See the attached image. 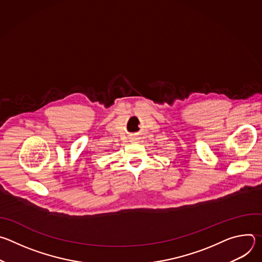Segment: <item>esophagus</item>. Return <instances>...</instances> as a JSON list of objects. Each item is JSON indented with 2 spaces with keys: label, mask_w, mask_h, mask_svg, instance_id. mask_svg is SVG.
<instances>
[{
  "label": "esophagus",
  "mask_w": 262,
  "mask_h": 262,
  "mask_svg": "<svg viewBox=\"0 0 262 262\" xmlns=\"http://www.w3.org/2000/svg\"><path fill=\"white\" fill-rule=\"evenodd\" d=\"M135 140H136V139H132V141H135Z\"/></svg>",
  "instance_id": "34e87169"
}]
</instances>
